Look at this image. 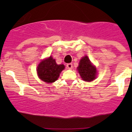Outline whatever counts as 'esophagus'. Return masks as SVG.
<instances>
[{"label":"esophagus","instance_id":"1","mask_svg":"<svg viewBox=\"0 0 132 132\" xmlns=\"http://www.w3.org/2000/svg\"><path fill=\"white\" fill-rule=\"evenodd\" d=\"M67 67L69 69H73V64L72 63H68L67 64Z\"/></svg>","mask_w":132,"mask_h":132}]
</instances>
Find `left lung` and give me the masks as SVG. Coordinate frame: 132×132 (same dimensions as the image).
Masks as SVG:
<instances>
[{
    "instance_id": "left-lung-1",
    "label": "left lung",
    "mask_w": 132,
    "mask_h": 132,
    "mask_svg": "<svg viewBox=\"0 0 132 132\" xmlns=\"http://www.w3.org/2000/svg\"><path fill=\"white\" fill-rule=\"evenodd\" d=\"M77 71L82 79L90 82L96 79L97 71L96 67L92 64L87 56H85L79 61Z\"/></svg>"
}]
</instances>
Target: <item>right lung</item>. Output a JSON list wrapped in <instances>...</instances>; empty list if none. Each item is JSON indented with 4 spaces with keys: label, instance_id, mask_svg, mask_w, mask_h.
<instances>
[{
    "label": "right lung",
    "instance_id": "obj_1",
    "mask_svg": "<svg viewBox=\"0 0 132 132\" xmlns=\"http://www.w3.org/2000/svg\"><path fill=\"white\" fill-rule=\"evenodd\" d=\"M64 69V65H57L55 59L50 56L39 63L37 67V73L41 80L47 83H52L57 80Z\"/></svg>",
    "mask_w": 132,
    "mask_h": 132
}]
</instances>
